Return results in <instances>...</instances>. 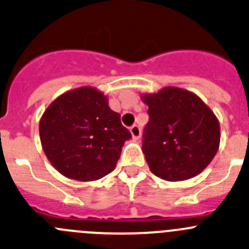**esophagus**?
<instances>
[{
	"instance_id": "esophagus-1",
	"label": "esophagus",
	"mask_w": 249,
	"mask_h": 249,
	"mask_svg": "<svg viewBox=\"0 0 249 249\" xmlns=\"http://www.w3.org/2000/svg\"><path fill=\"white\" fill-rule=\"evenodd\" d=\"M130 132H131L132 139L134 140H139L140 136H141V129H140V126H137V125H132V126L130 127Z\"/></svg>"
}]
</instances>
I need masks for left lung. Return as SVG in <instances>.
Wrapping results in <instances>:
<instances>
[{
	"mask_svg": "<svg viewBox=\"0 0 249 249\" xmlns=\"http://www.w3.org/2000/svg\"><path fill=\"white\" fill-rule=\"evenodd\" d=\"M149 120L142 152L154 175L168 181L198 175L216 154L220 126L198 96L176 88L144 95Z\"/></svg>",
	"mask_w": 249,
	"mask_h": 249,
	"instance_id": "8db88e82",
	"label": "left lung"
}]
</instances>
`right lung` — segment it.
<instances>
[{
  "mask_svg": "<svg viewBox=\"0 0 249 249\" xmlns=\"http://www.w3.org/2000/svg\"><path fill=\"white\" fill-rule=\"evenodd\" d=\"M40 139L46 157L62 175L93 181L114 170L131 134L102 92L80 88L59 96L43 113Z\"/></svg>",
  "mask_w": 249,
  "mask_h": 249,
  "instance_id": "right-lung-1",
  "label": "right lung"
}]
</instances>
